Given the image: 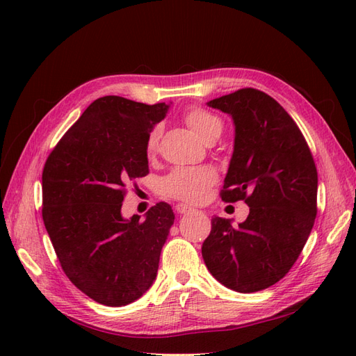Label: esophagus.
<instances>
[{
  "instance_id": "34e87169",
  "label": "esophagus",
  "mask_w": 356,
  "mask_h": 356,
  "mask_svg": "<svg viewBox=\"0 0 356 356\" xmlns=\"http://www.w3.org/2000/svg\"><path fill=\"white\" fill-rule=\"evenodd\" d=\"M175 211L178 213H188V212H193L195 209H193L191 207H188V204H186V203H178L177 207H175Z\"/></svg>"
}]
</instances>
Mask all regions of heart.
Masks as SVG:
<instances>
[{"instance_id":"obj_1","label":"heart","mask_w":356,"mask_h":356,"mask_svg":"<svg viewBox=\"0 0 356 356\" xmlns=\"http://www.w3.org/2000/svg\"><path fill=\"white\" fill-rule=\"evenodd\" d=\"M186 123L193 129L202 141L208 143L209 139L217 136L222 131V123L218 117L212 115L203 108H191L184 115ZM160 138V129L154 127L149 132L145 152L147 154L156 153ZM217 181V172L209 166L196 168H175L160 181V191L166 196L181 199L191 203L200 202L209 190V187Z\"/></svg>"}]
</instances>
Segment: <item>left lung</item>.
<instances>
[{
	"label": "left lung",
	"instance_id": "obj_1",
	"mask_svg": "<svg viewBox=\"0 0 356 356\" xmlns=\"http://www.w3.org/2000/svg\"><path fill=\"white\" fill-rule=\"evenodd\" d=\"M208 105L234 124L221 199L245 200L250 215L239 225L213 217L202 257L224 286L257 293L281 281L303 251L316 218V166L296 122L267 93L246 88Z\"/></svg>",
	"mask_w": 356,
	"mask_h": 356
}]
</instances>
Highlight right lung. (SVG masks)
I'll list each match as a JSON object with an SVG mask.
<instances>
[{
  "label": "right lung",
  "instance_id": "add662e5",
  "mask_svg": "<svg viewBox=\"0 0 356 356\" xmlns=\"http://www.w3.org/2000/svg\"><path fill=\"white\" fill-rule=\"evenodd\" d=\"M169 105L122 96L93 101L46 160L42 221L70 281L101 305L120 307L153 285L175 215L160 202L129 220L124 187L148 174L145 143Z\"/></svg>",
  "mask_w": 356,
  "mask_h": 356
}]
</instances>
